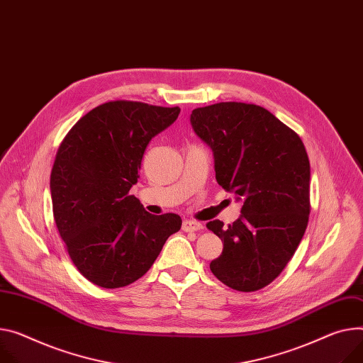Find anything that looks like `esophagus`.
Segmentation results:
<instances>
[{
	"mask_svg": "<svg viewBox=\"0 0 363 363\" xmlns=\"http://www.w3.org/2000/svg\"><path fill=\"white\" fill-rule=\"evenodd\" d=\"M203 228V225L198 220H193V219H186L183 220V231L186 233H194V231H201Z\"/></svg>",
	"mask_w": 363,
	"mask_h": 363,
	"instance_id": "1",
	"label": "esophagus"
}]
</instances>
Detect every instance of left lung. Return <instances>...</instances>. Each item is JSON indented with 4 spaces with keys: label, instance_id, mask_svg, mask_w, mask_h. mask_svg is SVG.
Returning a JSON list of instances; mask_svg holds the SVG:
<instances>
[{
    "label": "left lung",
    "instance_id": "obj_1",
    "mask_svg": "<svg viewBox=\"0 0 363 363\" xmlns=\"http://www.w3.org/2000/svg\"><path fill=\"white\" fill-rule=\"evenodd\" d=\"M190 122L213 151L218 184L242 201L228 227L206 224L224 242L209 267L235 291H259L282 273L308 225V154L299 135L262 106L222 101L194 108Z\"/></svg>",
    "mask_w": 363,
    "mask_h": 363
}]
</instances>
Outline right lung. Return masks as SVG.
Listing matches in <instances>:
<instances>
[{
    "label": "right lung",
    "mask_w": 363,
    "mask_h": 363,
    "mask_svg": "<svg viewBox=\"0 0 363 363\" xmlns=\"http://www.w3.org/2000/svg\"><path fill=\"white\" fill-rule=\"evenodd\" d=\"M179 113L177 106L107 101L82 116L58 148L50 173L53 219L72 263L97 286L138 281L182 227L179 215H151L129 194L147 145Z\"/></svg>",
    "instance_id": "obj_1"
}]
</instances>
